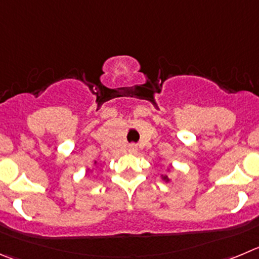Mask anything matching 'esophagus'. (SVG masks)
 Here are the masks:
<instances>
[{"label":"esophagus","mask_w":259,"mask_h":259,"mask_svg":"<svg viewBox=\"0 0 259 259\" xmlns=\"http://www.w3.org/2000/svg\"><path fill=\"white\" fill-rule=\"evenodd\" d=\"M127 151H129V153H137V151H138L137 144H129V147H127Z\"/></svg>","instance_id":"esophagus-1"}]
</instances>
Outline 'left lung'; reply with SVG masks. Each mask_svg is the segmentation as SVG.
I'll list each match as a JSON object with an SVG mask.
<instances>
[{
  "mask_svg": "<svg viewBox=\"0 0 259 259\" xmlns=\"http://www.w3.org/2000/svg\"><path fill=\"white\" fill-rule=\"evenodd\" d=\"M162 179H163V180H165V181H168V180H170V179H168L167 176H162Z\"/></svg>",
  "mask_w": 259,
  "mask_h": 259,
  "instance_id": "1",
  "label": "left lung"
}]
</instances>
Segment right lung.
Instances as JSON below:
<instances>
[{
	"label": "right lung",
	"mask_w": 259,
	"mask_h": 259,
	"mask_svg": "<svg viewBox=\"0 0 259 259\" xmlns=\"http://www.w3.org/2000/svg\"><path fill=\"white\" fill-rule=\"evenodd\" d=\"M94 163H96V162H94Z\"/></svg>",
	"instance_id": "add662e5"
}]
</instances>
